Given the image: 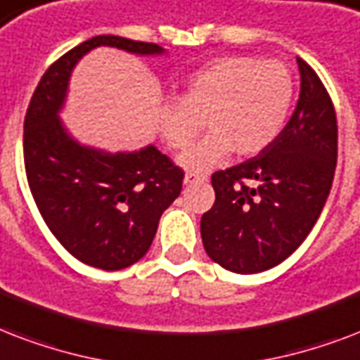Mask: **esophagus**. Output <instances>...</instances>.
I'll return each mask as SVG.
<instances>
[{
	"label": "esophagus",
	"mask_w": 360,
	"mask_h": 360,
	"mask_svg": "<svg viewBox=\"0 0 360 360\" xmlns=\"http://www.w3.org/2000/svg\"><path fill=\"white\" fill-rule=\"evenodd\" d=\"M208 178L206 176H200V174H193V172H188L186 176H184V184L186 186H191V184H200V182H206Z\"/></svg>",
	"instance_id": "34e87169"
}]
</instances>
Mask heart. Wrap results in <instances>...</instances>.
Here are the masks:
<instances>
[{
    "label": "heart",
    "instance_id": "1",
    "mask_svg": "<svg viewBox=\"0 0 360 360\" xmlns=\"http://www.w3.org/2000/svg\"><path fill=\"white\" fill-rule=\"evenodd\" d=\"M293 101V77L283 63L250 56L212 61L184 80L180 101L167 99L155 125L167 146L186 150L205 120L208 135L180 158L186 171L206 172L238 155L263 152L285 124Z\"/></svg>",
    "mask_w": 360,
    "mask_h": 360
}]
</instances>
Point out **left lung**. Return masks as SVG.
I'll list each match as a JSON object with an SVG mask.
<instances>
[{
  "mask_svg": "<svg viewBox=\"0 0 360 360\" xmlns=\"http://www.w3.org/2000/svg\"><path fill=\"white\" fill-rule=\"evenodd\" d=\"M300 96L269 146L240 165L212 174L216 202L200 218L208 257L236 274L285 261L310 235L333 186L338 125L327 88L297 58Z\"/></svg>",
  "mask_w": 360,
  "mask_h": 360,
  "instance_id": "1",
  "label": "left lung"
}]
</instances>
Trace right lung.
<instances>
[{
  "label": "right lung",
  "mask_w": 360,
  "mask_h": 360,
  "mask_svg": "<svg viewBox=\"0 0 360 360\" xmlns=\"http://www.w3.org/2000/svg\"><path fill=\"white\" fill-rule=\"evenodd\" d=\"M97 46L154 56L165 50L118 35H97L46 69L24 120V165L44 224L73 257L103 270L136 263L152 246L161 214L182 191L184 171L154 144L136 152L84 146L61 124L75 65Z\"/></svg>",
  "instance_id": "1"
}]
</instances>
